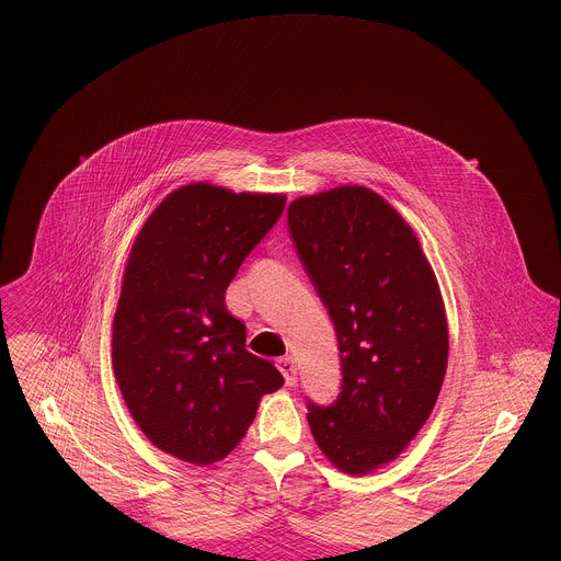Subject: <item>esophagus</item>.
Returning a JSON list of instances; mask_svg holds the SVG:
<instances>
[{
    "label": "esophagus",
    "mask_w": 561,
    "mask_h": 561,
    "mask_svg": "<svg viewBox=\"0 0 561 561\" xmlns=\"http://www.w3.org/2000/svg\"><path fill=\"white\" fill-rule=\"evenodd\" d=\"M278 369L280 374L285 376V382L287 387H294L298 382V367H296V360L291 356H285L278 360Z\"/></svg>",
    "instance_id": "obj_1"
}]
</instances>
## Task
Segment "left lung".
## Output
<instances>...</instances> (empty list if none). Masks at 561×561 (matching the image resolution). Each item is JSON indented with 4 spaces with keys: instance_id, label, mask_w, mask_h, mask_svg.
Here are the masks:
<instances>
[{
    "instance_id": "left-lung-1",
    "label": "left lung",
    "mask_w": 561,
    "mask_h": 561,
    "mask_svg": "<svg viewBox=\"0 0 561 561\" xmlns=\"http://www.w3.org/2000/svg\"><path fill=\"white\" fill-rule=\"evenodd\" d=\"M287 222L343 369L336 401L309 403L307 419L339 471L367 476L400 456L438 400L449 356L440 287L410 225L369 187L300 196Z\"/></svg>"
}]
</instances>
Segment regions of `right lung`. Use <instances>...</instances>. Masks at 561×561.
<instances>
[{
  "instance_id": "add662e5",
  "label": "right lung",
  "mask_w": 561,
  "mask_h": 561,
  "mask_svg": "<svg viewBox=\"0 0 561 561\" xmlns=\"http://www.w3.org/2000/svg\"><path fill=\"white\" fill-rule=\"evenodd\" d=\"M285 207L283 194L190 183L170 192L131 245L114 313L112 365L145 436L207 467L227 458L259 401L285 380L245 350L229 283Z\"/></svg>"
}]
</instances>
